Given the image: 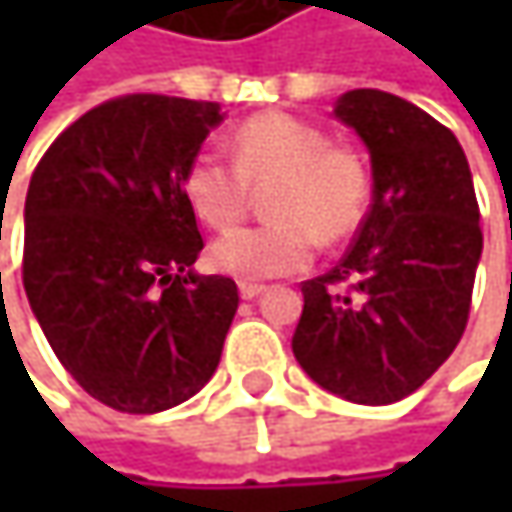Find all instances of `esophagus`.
Instances as JSON below:
<instances>
[{
    "label": "esophagus",
    "instance_id": "esophagus-1",
    "mask_svg": "<svg viewBox=\"0 0 512 512\" xmlns=\"http://www.w3.org/2000/svg\"><path fill=\"white\" fill-rule=\"evenodd\" d=\"M263 293V284H252V281H240V296L243 299H255Z\"/></svg>",
    "mask_w": 512,
    "mask_h": 512
}]
</instances>
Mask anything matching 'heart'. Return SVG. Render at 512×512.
Here are the masks:
<instances>
[{"label":"heart","mask_w":512,"mask_h":512,"mask_svg":"<svg viewBox=\"0 0 512 512\" xmlns=\"http://www.w3.org/2000/svg\"><path fill=\"white\" fill-rule=\"evenodd\" d=\"M231 156L201 151L183 171V198L192 213L225 231L237 225L252 189H266L272 222L240 228L210 246V263L234 278L260 281L305 269L323 243L353 237L370 207V171L353 148L332 145L329 133L287 112H260L231 136Z\"/></svg>","instance_id":"1"}]
</instances>
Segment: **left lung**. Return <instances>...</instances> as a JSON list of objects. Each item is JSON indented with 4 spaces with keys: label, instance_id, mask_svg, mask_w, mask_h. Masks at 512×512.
I'll list each match as a JSON object with an SVG mask.
<instances>
[{
    "label": "left lung",
    "instance_id": "8db88e82",
    "mask_svg": "<svg viewBox=\"0 0 512 512\" xmlns=\"http://www.w3.org/2000/svg\"><path fill=\"white\" fill-rule=\"evenodd\" d=\"M335 115L370 151L373 204L344 260L302 281L293 356L326 391L385 406L418 391L460 344L480 210L457 136L415 103L356 88Z\"/></svg>",
    "mask_w": 512,
    "mask_h": 512
}]
</instances>
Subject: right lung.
<instances>
[{
  "mask_svg": "<svg viewBox=\"0 0 512 512\" xmlns=\"http://www.w3.org/2000/svg\"><path fill=\"white\" fill-rule=\"evenodd\" d=\"M216 103L124 94L73 121L26 195L23 287L64 370L100 403L154 415L198 394L240 305L195 275L204 240L183 171Z\"/></svg>",
  "mask_w": 512,
  "mask_h": 512,
  "instance_id": "add662e5",
  "label": "right lung"
}]
</instances>
